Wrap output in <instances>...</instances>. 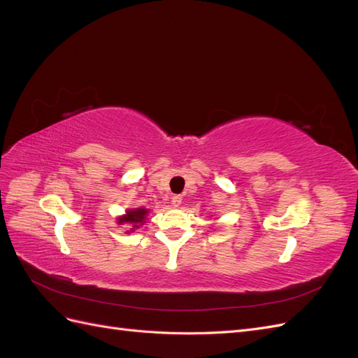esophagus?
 Wrapping results in <instances>:
<instances>
[{"instance_id": "1", "label": "esophagus", "mask_w": 358, "mask_h": 358, "mask_svg": "<svg viewBox=\"0 0 358 358\" xmlns=\"http://www.w3.org/2000/svg\"><path fill=\"white\" fill-rule=\"evenodd\" d=\"M171 204L175 206V208H179V206L182 204V196H173L171 197Z\"/></svg>"}]
</instances>
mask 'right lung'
<instances>
[{"label": "right lung", "mask_w": 358, "mask_h": 358, "mask_svg": "<svg viewBox=\"0 0 358 358\" xmlns=\"http://www.w3.org/2000/svg\"><path fill=\"white\" fill-rule=\"evenodd\" d=\"M148 213H149V209H145V208L128 209L124 215L117 216L116 224L117 225H128L127 233H131V231H136L137 229H140V227L146 222Z\"/></svg>", "instance_id": "add662e5"}]
</instances>
